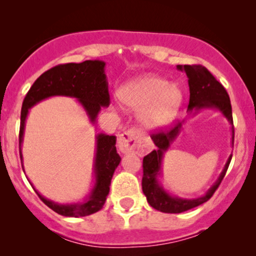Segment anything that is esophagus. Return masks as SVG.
<instances>
[{
	"mask_svg": "<svg viewBox=\"0 0 256 256\" xmlns=\"http://www.w3.org/2000/svg\"><path fill=\"white\" fill-rule=\"evenodd\" d=\"M138 140H140V131L136 128H130V130L125 131L119 137L118 146L120 152L124 154L134 152L137 149Z\"/></svg>",
	"mask_w": 256,
	"mask_h": 256,
	"instance_id": "34e87169",
	"label": "esophagus"
}]
</instances>
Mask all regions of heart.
<instances>
[{"label": "heart", "instance_id": "obj_1", "mask_svg": "<svg viewBox=\"0 0 256 256\" xmlns=\"http://www.w3.org/2000/svg\"><path fill=\"white\" fill-rule=\"evenodd\" d=\"M119 98L128 107L140 110V120L144 128L156 130L177 116L183 104V91L158 76H144L124 85Z\"/></svg>", "mask_w": 256, "mask_h": 256}]
</instances>
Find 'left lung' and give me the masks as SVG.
Segmentation results:
<instances>
[{
  "label": "left lung",
  "mask_w": 256,
  "mask_h": 256,
  "mask_svg": "<svg viewBox=\"0 0 256 256\" xmlns=\"http://www.w3.org/2000/svg\"><path fill=\"white\" fill-rule=\"evenodd\" d=\"M177 68L184 71L188 76V83H189L190 90L188 110L192 112L200 110L202 108H216V110L222 112L226 116V119L230 122V124H232V144H234V132L231 102L225 88L214 78L212 73L201 64H184V66L178 64ZM180 128L182 122H178L174 128H171L170 130H161L156 134H152L150 137L158 148L143 158V192H144L148 204L152 208L164 213H182L207 202L212 198L216 190L218 189L231 162L232 155H230V158L226 161V165L222 174L219 176L218 180L212 185V188L208 190L207 194L201 198L186 200L173 198L170 194H167L164 190V188L158 184L156 177L158 174H160L161 161H162L164 154L168 149L170 144L176 140V137L178 136Z\"/></svg>",
  "instance_id": "8db88e82"
}]
</instances>
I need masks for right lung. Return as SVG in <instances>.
Instances as JSON below:
<instances>
[{"mask_svg":"<svg viewBox=\"0 0 256 256\" xmlns=\"http://www.w3.org/2000/svg\"><path fill=\"white\" fill-rule=\"evenodd\" d=\"M104 62L100 60H86L80 64H58L40 74L26 94L22 107L19 131V149L22 165V142L24 136L25 120L28 110L44 98L52 96H70L77 98L83 106L90 122H95L102 107L110 106L108 83L104 74ZM116 137L100 134L96 136L95 178L96 183L91 190L89 198L83 204H58L43 198L34 190L40 198L54 212L64 216H85L98 212L104 207L110 194L113 173L120 164L116 148Z\"/></svg>","mask_w":256,"mask_h":256,"instance_id":"right-lung-1","label":"right lung"}]
</instances>
